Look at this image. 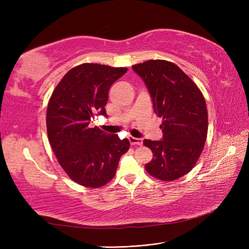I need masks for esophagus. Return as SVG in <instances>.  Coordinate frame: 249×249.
Masks as SVG:
<instances>
[{
    "label": "esophagus",
    "instance_id": "esophagus-1",
    "mask_svg": "<svg viewBox=\"0 0 249 249\" xmlns=\"http://www.w3.org/2000/svg\"><path fill=\"white\" fill-rule=\"evenodd\" d=\"M129 140H130V143L132 145H141L143 141L141 138H136V137H133V136H129Z\"/></svg>",
    "mask_w": 249,
    "mask_h": 249
}]
</instances>
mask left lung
Instances as JSON below:
<instances>
[{
    "label": "left lung",
    "mask_w": 249,
    "mask_h": 249,
    "mask_svg": "<svg viewBox=\"0 0 249 249\" xmlns=\"http://www.w3.org/2000/svg\"><path fill=\"white\" fill-rule=\"evenodd\" d=\"M152 97L156 114L162 117L161 140H143L153 152L145 165L150 176L165 182L187 175L196 164L208 133V110L196 84L166 60H148L132 66Z\"/></svg>",
    "instance_id": "8db88e82"
}]
</instances>
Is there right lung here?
I'll list each match as a JSON object with an SVG mask.
<instances>
[{"label": "right lung", "instance_id": "obj_1", "mask_svg": "<svg viewBox=\"0 0 249 249\" xmlns=\"http://www.w3.org/2000/svg\"><path fill=\"white\" fill-rule=\"evenodd\" d=\"M125 67L84 63L67 71L53 91L47 109L50 144L59 164L79 185L99 188L114 178L120 157L130 141L89 124L108 116L105 106L113 83Z\"/></svg>", "mask_w": 249, "mask_h": 249}]
</instances>
